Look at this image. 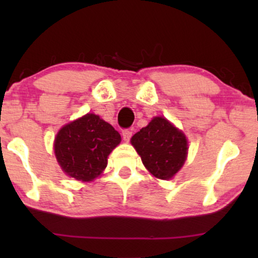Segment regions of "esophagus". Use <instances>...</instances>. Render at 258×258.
I'll return each instance as SVG.
<instances>
[{"mask_svg":"<svg viewBox=\"0 0 258 258\" xmlns=\"http://www.w3.org/2000/svg\"><path fill=\"white\" fill-rule=\"evenodd\" d=\"M132 136H133L132 130H129V129L122 130V137H123V140L125 141V142H128V141L132 139Z\"/></svg>","mask_w":258,"mask_h":258,"instance_id":"34e87169","label":"esophagus"}]
</instances>
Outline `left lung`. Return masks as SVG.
<instances>
[{
	"label": "left lung",
	"mask_w": 258,
	"mask_h": 258,
	"mask_svg": "<svg viewBox=\"0 0 258 258\" xmlns=\"http://www.w3.org/2000/svg\"><path fill=\"white\" fill-rule=\"evenodd\" d=\"M132 144L155 177L169 179L182 168L188 144L183 133L163 117H155L136 133Z\"/></svg>",
	"instance_id": "1"
}]
</instances>
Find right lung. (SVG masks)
Returning a JSON list of instances; mask_svg holds the SVG:
<instances>
[{
    "instance_id": "add662e5",
    "label": "right lung",
    "mask_w": 258,
    "mask_h": 258,
    "mask_svg": "<svg viewBox=\"0 0 258 258\" xmlns=\"http://www.w3.org/2000/svg\"><path fill=\"white\" fill-rule=\"evenodd\" d=\"M121 135L100 116L87 114L63 126L55 139V155L62 170L77 181H93L107 167L108 155Z\"/></svg>"
}]
</instances>
